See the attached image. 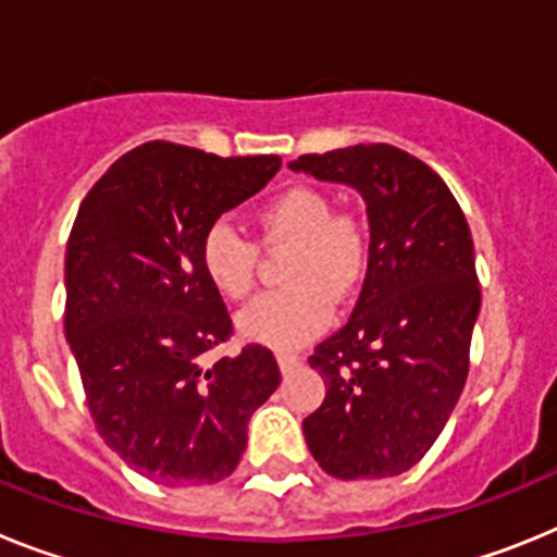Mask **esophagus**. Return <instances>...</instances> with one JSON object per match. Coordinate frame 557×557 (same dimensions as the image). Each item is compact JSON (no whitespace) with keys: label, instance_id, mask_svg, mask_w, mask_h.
<instances>
[{"label":"esophagus","instance_id":"esophagus-1","mask_svg":"<svg viewBox=\"0 0 557 557\" xmlns=\"http://www.w3.org/2000/svg\"><path fill=\"white\" fill-rule=\"evenodd\" d=\"M277 364L283 372H292L302 364V359H299L297 352H277Z\"/></svg>","mask_w":557,"mask_h":557}]
</instances>
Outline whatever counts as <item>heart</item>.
<instances>
[{
    "mask_svg": "<svg viewBox=\"0 0 557 557\" xmlns=\"http://www.w3.org/2000/svg\"><path fill=\"white\" fill-rule=\"evenodd\" d=\"M263 246H288L283 283L288 288L255 299L238 317V331L258 345L292 350L325 331L333 302L359 294L370 274V230L352 212H333L317 187H288L255 212ZM198 265L226 299H246L258 277V249L226 221L205 230Z\"/></svg>",
    "mask_w": 557,
    "mask_h": 557,
    "instance_id": "heart-1",
    "label": "heart"
}]
</instances>
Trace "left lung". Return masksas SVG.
Returning a JSON list of instances; mask_svg holds the SVG:
<instances>
[{
    "instance_id": "obj_1",
    "label": "left lung",
    "mask_w": 557,
    "mask_h": 557,
    "mask_svg": "<svg viewBox=\"0 0 557 557\" xmlns=\"http://www.w3.org/2000/svg\"><path fill=\"white\" fill-rule=\"evenodd\" d=\"M361 193L372 263L352 317L308 364L325 400L302 420L319 468L384 480L418 466L468 379L482 292L468 221L446 182L395 145H352L288 164Z\"/></svg>"
}]
</instances>
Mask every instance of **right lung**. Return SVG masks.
I'll list each match as a JSON object with an SVG mask.
<instances>
[{
  "instance_id": "obj_1",
  "label": "right lung",
  "mask_w": 557,
  "mask_h": 557,
  "mask_svg": "<svg viewBox=\"0 0 557 557\" xmlns=\"http://www.w3.org/2000/svg\"><path fill=\"white\" fill-rule=\"evenodd\" d=\"M277 171L280 157L224 159L157 139L120 157L81 201L64 333L95 429L148 480H226L251 412L280 386L263 345L205 364L232 319L198 265L207 226Z\"/></svg>"
}]
</instances>
